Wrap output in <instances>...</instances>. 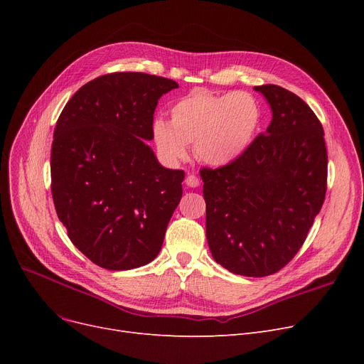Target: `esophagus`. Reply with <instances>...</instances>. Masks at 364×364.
I'll return each mask as SVG.
<instances>
[{"instance_id": "obj_1", "label": "esophagus", "mask_w": 364, "mask_h": 364, "mask_svg": "<svg viewBox=\"0 0 364 364\" xmlns=\"http://www.w3.org/2000/svg\"><path fill=\"white\" fill-rule=\"evenodd\" d=\"M186 184H187L188 187H198V186L200 184V180H199L196 176L190 174V176L186 177Z\"/></svg>"}]
</instances>
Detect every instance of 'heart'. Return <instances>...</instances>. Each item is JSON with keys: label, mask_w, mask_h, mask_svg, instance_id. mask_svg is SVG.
<instances>
[{"label": "heart", "mask_w": 364, "mask_h": 364, "mask_svg": "<svg viewBox=\"0 0 364 364\" xmlns=\"http://www.w3.org/2000/svg\"><path fill=\"white\" fill-rule=\"evenodd\" d=\"M261 106L252 94L235 91L211 94L195 91L172 105L169 124H153V140L168 161H181L195 143L196 158L213 166L239 159L252 144Z\"/></svg>", "instance_id": "1"}]
</instances>
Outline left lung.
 <instances>
[{
	"label": "left lung",
	"mask_w": 364,
	"mask_h": 364,
	"mask_svg": "<svg viewBox=\"0 0 364 364\" xmlns=\"http://www.w3.org/2000/svg\"><path fill=\"white\" fill-rule=\"evenodd\" d=\"M273 119L235 162L202 168L206 240L235 274L264 277L299 251L326 196L328 151L320 121L296 94L254 87Z\"/></svg>",
	"instance_id": "1"
}]
</instances>
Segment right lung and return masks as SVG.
Masks as SVG:
<instances>
[{"instance_id":"right-lung-1","label":"right lung","mask_w":364,"mask_h":364,"mask_svg":"<svg viewBox=\"0 0 364 364\" xmlns=\"http://www.w3.org/2000/svg\"><path fill=\"white\" fill-rule=\"evenodd\" d=\"M178 88L141 72L99 76L57 119L51 195L70 242L106 270H131L159 254L183 196L184 171L164 168L153 139L158 100Z\"/></svg>"}]
</instances>
